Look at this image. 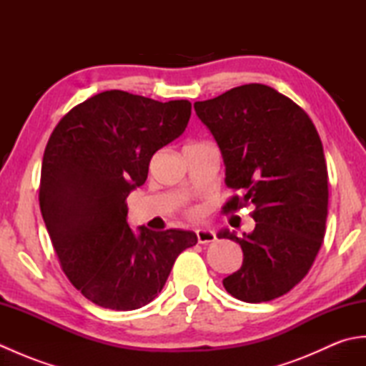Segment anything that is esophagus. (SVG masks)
I'll return each mask as SVG.
<instances>
[{
    "label": "esophagus",
    "instance_id": "34e87169",
    "mask_svg": "<svg viewBox=\"0 0 366 366\" xmlns=\"http://www.w3.org/2000/svg\"><path fill=\"white\" fill-rule=\"evenodd\" d=\"M197 237H198L199 244H209L215 240V232L212 229H207V228H199V229H197Z\"/></svg>",
    "mask_w": 366,
    "mask_h": 366
}]
</instances>
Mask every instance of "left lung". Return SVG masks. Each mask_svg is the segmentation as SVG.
Returning a JSON list of instances; mask_svg holds the SVG:
<instances>
[{"mask_svg": "<svg viewBox=\"0 0 366 366\" xmlns=\"http://www.w3.org/2000/svg\"><path fill=\"white\" fill-rule=\"evenodd\" d=\"M193 108L222 152L224 182L244 192L224 211L254 206L252 232L217 234L244 253L224 290L248 303L274 300L308 274L322 245L329 189L321 138L297 104L266 84L232 88Z\"/></svg>", "mask_w": 366, "mask_h": 366, "instance_id": "left-lung-1", "label": "left lung"}]
</instances>
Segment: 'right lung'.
I'll list each match as a JSON object with an SVG mask.
<instances>
[{
    "label": "right lung",
    "instance_id": "add662e5",
    "mask_svg": "<svg viewBox=\"0 0 366 366\" xmlns=\"http://www.w3.org/2000/svg\"><path fill=\"white\" fill-rule=\"evenodd\" d=\"M190 114L189 100L104 91L72 108L46 143L39 190L45 227L67 278L99 307L147 305L179 253L198 242L193 231H132L126 203Z\"/></svg>",
    "mask_w": 366,
    "mask_h": 366
}]
</instances>
